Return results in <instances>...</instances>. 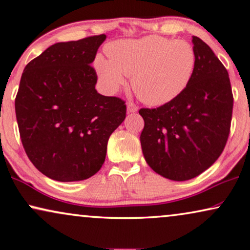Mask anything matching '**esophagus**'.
Here are the masks:
<instances>
[{
    "label": "esophagus",
    "mask_w": 250,
    "mask_h": 250,
    "mask_svg": "<svg viewBox=\"0 0 250 250\" xmlns=\"http://www.w3.org/2000/svg\"><path fill=\"white\" fill-rule=\"evenodd\" d=\"M126 111H128L129 113L137 112V111H138V105L134 104L133 102H128V104H126Z\"/></svg>",
    "instance_id": "34e87169"
}]
</instances>
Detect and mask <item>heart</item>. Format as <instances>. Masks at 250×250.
I'll return each mask as SVG.
<instances>
[{
	"label": "heart",
	"mask_w": 250,
	"mask_h": 250,
	"mask_svg": "<svg viewBox=\"0 0 250 250\" xmlns=\"http://www.w3.org/2000/svg\"><path fill=\"white\" fill-rule=\"evenodd\" d=\"M109 60L97 57L94 68L105 88L117 91L132 77V89L150 105L175 100L187 89L196 69V52L185 40L149 35L106 44Z\"/></svg>",
	"instance_id": "1"
}]
</instances>
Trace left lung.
Segmentation results:
<instances>
[{
    "instance_id": "left-lung-1",
    "label": "left lung",
    "mask_w": 250,
    "mask_h": 250,
    "mask_svg": "<svg viewBox=\"0 0 250 250\" xmlns=\"http://www.w3.org/2000/svg\"><path fill=\"white\" fill-rule=\"evenodd\" d=\"M197 61L193 77L175 100L140 109L144 157L154 172L175 181L199 176L227 142L233 98L227 70L203 40L192 37Z\"/></svg>"
}]
</instances>
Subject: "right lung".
Returning <instances> with one entry per match:
<instances>
[{
    "mask_svg": "<svg viewBox=\"0 0 250 250\" xmlns=\"http://www.w3.org/2000/svg\"><path fill=\"white\" fill-rule=\"evenodd\" d=\"M105 38L55 43L22 73L15 98L20 137L34 167L53 180L96 175L111 133L125 118V101L96 90L91 63Z\"/></svg>",
    "mask_w": 250,
    "mask_h": 250,
    "instance_id": "right-lung-1",
    "label": "right lung"
}]
</instances>
